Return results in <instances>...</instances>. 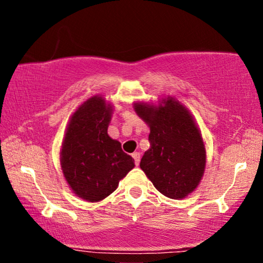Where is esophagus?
<instances>
[{
    "label": "esophagus",
    "mask_w": 263,
    "mask_h": 263,
    "mask_svg": "<svg viewBox=\"0 0 263 263\" xmlns=\"http://www.w3.org/2000/svg\"><path fill=\"white\" fill-rule=\"evenodd\" d=\"M133 159L135 160V164L136 165H139L140 164V159H141V155H140V153H137V152H135V153H133Z\"/></svg>",
    "instance_id": "1"
}]
</instances>
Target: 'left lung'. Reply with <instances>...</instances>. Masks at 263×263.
I'll use <instances>...</instances> for the list:
<instances>
[{
    "label": "left lung",
    "mask_w": 263,
    "mask_h": 263,
    "mask_svg": "<svg viewBox=\"0 0 263 263\" xmlns=\"http://www.w3.org/2000/svg\"><path fill=\"white\" fill-rule=\"evenodd\" d=\"M136 114L151 128V148L140 167L154 187L169 199H184L199 185L205 168V148L195 121L172 96L159 106L134 103Z\"/></svg>",
    "instance_id": "obj_1"
}]
</instances>
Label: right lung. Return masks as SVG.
Segmentation results:
<instances>
[{
  "mask_svg": "<svg viewBox=\"0 0 263 263\" xmlns=\"http://www.w3.org/2000/svg\"><path fill=\"white\" fill-rule=\"evenodd\" d=\"M111 114V104L103 98L88 99L71 115L62 142L64 179L76 195L89 202L106 199L135 167L134 159L108 135Z\"/></svg>",
  "mask_w": 263,
  "mask_h": 263,
  "instance_id": "1",
  "label": "right lung"
}]
</instances>
